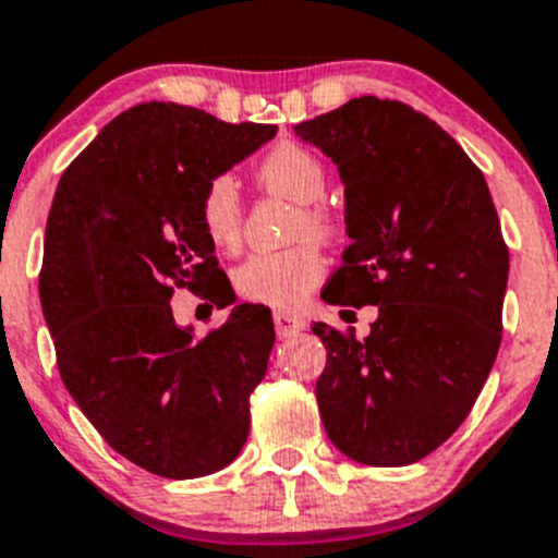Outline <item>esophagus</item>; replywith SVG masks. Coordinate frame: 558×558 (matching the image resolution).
Listing matches in <instances>:
<instances>
[{"mask_svg": "<svg viewBox=\"0 0 558 558\" xmlns=\"http://www.w3.org/2000/svg\"><path fill=\"white\" fill-rule=\"evenodd\" d=\"M305 327H307V322L302 316H296V313H289V311L275 313V329H278L280 338H289V335L302 332Z\"/></svg>", "mask_w": 558, "mask_h": 558, "instance_id": "obj_1", "label": "esophagus"}]
</instances>
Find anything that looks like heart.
<instances>
[{
    "label": "heart",
    "instance_id": "obj_1",
    "mask_svg": "<svg viewBox=\"0 0 558 558\" xmlns=\"http://www.w3.org/2000/svg\"><path fill=\"white\" fill-rule=\"evenodd\" d=\"M256 182L267 193L300 204L296 209L300 215L291 229L294 236L311 234L318 240H332L338 234V215L318 202L327 191V169L313 149L294 142L278 144L258 160ZM198 223L215 247L231 251L240 245L242 202L231 177H213L204 185ZM324 275H327V258L318 242L302 240L286 251L253 253L251 258H245L234 272V289L242 300L289 311L311 296Z\"/></svg>",
    "mask_w": 558,
    "mask_h": 558
}]
</instances>
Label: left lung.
<instances>
[{
	"instance_id": "obj_1",
	"label": "left lung",
	"mask_w": 558,
	"mask_h": 558,
	"mask_svg": "<svg viewBox=\"0 0 558 558\" xmlns=\"http://www.w3.org/2000/svg\"><path fill=\"white\" fill-rule=\"evenodd\" d=\"M294 130L345 185L354 242L322 296L378 305L367 338L313 324L324 428L351 461L409 466L461 428L499 351L510 251L494 198L461 144L400 100L362 95Z\"/></svg>"
}]
</instances>
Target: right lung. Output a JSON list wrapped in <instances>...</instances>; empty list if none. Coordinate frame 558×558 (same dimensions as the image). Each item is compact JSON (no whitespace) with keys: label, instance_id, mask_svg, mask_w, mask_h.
<instances>
[{"label":"right lung","instance_id":"1","mask_svg":"<svg viewBox=\"0 0 558 558\" xmlns=\"http://www.w3.org/2000/svg\"><path fill=\"white\" fill-rule=\"evenodd\" d=\"M275 133L142 102L111 119L57 185L40 302L59 376L97 434L158 477L218 472L247 441L251 392L275 343L269 307L236 305L196 338L174 322L171 296L234 300L198 202Z\"/></svg>","mask_w":558,"mask_h":558}]
</instances>
